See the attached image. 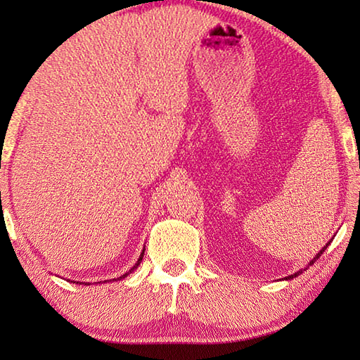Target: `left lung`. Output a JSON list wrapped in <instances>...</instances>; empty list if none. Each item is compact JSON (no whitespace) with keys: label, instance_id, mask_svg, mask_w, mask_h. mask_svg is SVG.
Masks as SVG:
<instances>
[{"label":"left lung","instance_id":"left-lung-1","mask_svg":"<svg viewBox=\"0 0 360 360\" xmlns=\"http://www.w3.org/2000/svg\"><path fill=\"white\" fill-rule=\"evenodd\" d=\"M330 243H332V240H330V241H328V243H327V245H326V246H324V248H322V249H321V251H319V252H318V254H316V255H314V257H313V259H311V260H309V264H308V265H307V266H304V268H300V270H298V271H297V273H294V275H289V276H288V278H284V279H294V278H297V276H298V275H302V273H303V271H307V268H309V266H311V265H313V264H314V262H316V260H318V259H319V257H321V254H322V252H324V251H326V249H327V248H328V245H330Z\"/></svg>","mask_w":360,"mask_h":360}]
</instances>
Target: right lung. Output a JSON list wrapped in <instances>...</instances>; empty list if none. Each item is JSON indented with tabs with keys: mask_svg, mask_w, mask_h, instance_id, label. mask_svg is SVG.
<instances>
[{
	"mask_svg": "<svg viewBox=\"0 0 360 360\" xmlns=\"http://www.w3.org/2000/svg\"><path fill=\"white\" fill-rule=\"evenodd\" d=\"M144 251H146V249H143V252H141V255H139V259H138V262H136V264H135V265H133V266H131V270H130V271H127V273H125V275H122V276H119V278H114V279H112V281H120V279H124V278H127V276H129V275H130V273H133V271H135V270H136V268L139 266V264H141V260H143V255H144ZM100 283H101V281H100ZM105 283H109V279H108V281H105ZM77 284H85V285H89L87 283H79V281H77Z\"/></svg>",
	"mask_w": 360,
	"mask_h": 360,
	"instance_id": "right-lung-1",
	"label": "right lung"
}]
</instances>
